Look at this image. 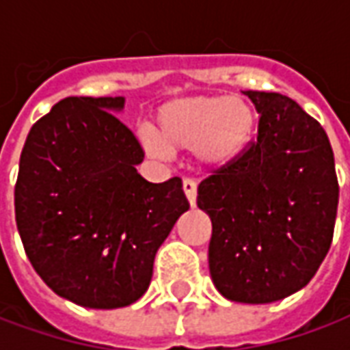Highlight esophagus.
Wrapping results in <instances>:
<instances>
[{
  "instance_id": "esophagus-1",
  "label": "esophagus",
  "mask_w": 350,
  "mask_h": 350,
  "mask_svg": "<svg viewBox=\"0 0 350 350\" xmlns=\"http://www.w3.org/2000/svg\"><path fill=\"white\" fill-rule=\"evenodd\" d=\"M183 193L189 200L191 208H195V204H197V183L193 180H183Z\"/></svg>"
}]
</instances>
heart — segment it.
<instances>
[{
  "instance_id": "obj_1",
  "label": "heart",
  "mask_w": 350,
  "mask_h": 350,
  "mask_svg": "<svg viewBox=\"0 0 350 350\" xmlns=\"http://www.w3.org/2000/svg\"><path fill=\"white\" fill-rule=\"evenodd\" d=\"M255 129L257 110L240 95H191L157 108L155 137L140 133L138 144L150 159L191 150L198 168L223 170L245 153Z\"/></svg>"
}]
</instances>
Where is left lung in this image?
<instances>
[{
	"mask_svg": "<svg viewBox=\"0 0 350 350\" xmlns=\"http://www.w3.org/2000/svg\"><path fill=\"white\" fill-rule=\"evenodd\" d=\"M243 93L260 114L257 142L198 185L197 206L212 219L215 288L238 304H271L308 285L330 250L338 176L326 133L296 100Z\"/></svg>",
	"mask_w": 350,
	"mask_h": 350,
	"instance_id": "left-lung-1",
	"label": "left lung"
}]
</instances>
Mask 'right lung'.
Listing matches in <instances>:
<instances>
[{"instance_id":"1","label":"right lung","mask_w":350,"mask_h":350,"mask_svg":"<svg viewBox=\"0 0 350 350\" xmlns=\"http://www.w3.org/2000/svg\"><path fill=\"white\" fill-rule=\"evenodd\" d=\"M123 97H67L35 123L20 155L16 227L35 271L90 309L135 304L189 202L182 180L137 172L144 152L114 114Z\"/></svg>"}]
</instances>
